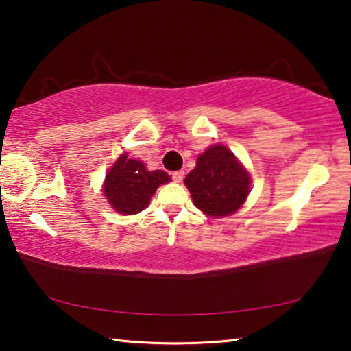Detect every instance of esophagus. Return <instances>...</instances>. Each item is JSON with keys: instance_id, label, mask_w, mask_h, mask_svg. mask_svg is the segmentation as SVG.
Wrapping results in <instances>:
<instances>
[{"instance_id": "esophagus-1", "label": "esophagus", "mask_w": 351, "mask_h": 351, "mask_svg": "<svg viewBox=\"0 0 351 351\" xmlns=\"http://www.w3.org/2000/svg\"><path fill=\"white\" fill-rule=\"evenodd\" d=\"M171 178H173L175 182H181L184 180V171L182 170H178L171 173Z\"/></svg>"}]
</instances>
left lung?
Here are the masks:
<instances>
[{"mask_svg": "<svg viewBox=\"0 0 351 351\" xmlns=\"http://www.w3.org/2000/svg\"><path fill=\"white\" fill-rule=\"evenodd\" d=\"M195 206L207 217H229L240 209L251 192V176L224 145H212L197 159L184 180Z\"/></svg>", "mask_w": 351, "mask_h": 351, "instance_id": "8db88e82", "label": "left lung"}]
</instances>
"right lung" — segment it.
I'll return each mask as SVG.
<instances>
[{
    "label": "right lung",
    "mask_w": 351,
    "mask_h": 351,
    "mask_svg": "<svg viewBox=\"0 0 351 351\" xmlns=\"http://www.w3.org/2000/svg\"><path fill=\"white\" fill-rule=\"evenodd\" d=\"M169 181L164 170L150 171L144 162L123 153L105 176L104 195L117 213L133 215L144 210L156 189Z\"/></svg>",
    "instance_id": "add662e5"
}]
</instances>
